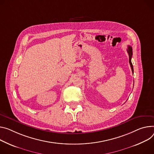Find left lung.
<instances>
[{
	"label": "left lung",
	"mask_w": 154,
	"mask_h": 154,
	"mask_svg": "<svg viewBox=\"0 0 154 154\" xmlns=\"http://www.w3.org/2000/svg\"><path fill=\"white\" fill-rule=\"evenodd\" d=\"M127 52L128 53V55H129V63H130V66H131V71H132V72H133V64L131 63V57H132V55H133V50H132V47L130 45L128 46V49H127Z\"/></svg>",
	"instance_id": "1"
}]
</instances>
